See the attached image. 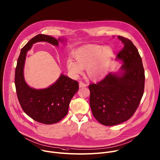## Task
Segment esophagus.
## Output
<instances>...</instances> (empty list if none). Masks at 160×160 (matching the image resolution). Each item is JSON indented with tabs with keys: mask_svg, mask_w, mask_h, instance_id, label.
<instances>
[{
	"mask_svg": "<svg viewBox=\"0 0 160 160\" xmlns=\"http://www.w3.org/2000/svg\"><path fill=\"white\" fill-rule=\"evenodd\" d=\"M87 86V84L82 82H80L79 83V87L80 88H82V87H86Z\"/></svg>",
	"mask_w": 160,
	"mask_h": 160,
	"instance_id": "esophagus-1",
	"label": "esophagus"
}]
</instances>
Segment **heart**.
<instances>
[{"label": "heart", "instance_id": "1", "mask_svg": "<svg viewBox=\"0 0 160 160\" xmlns=\"http://www.w3.org/2000/svg\"><path fill=\"white\" fill-rule=\"evenodd\" d=\"M113 54L114 50L109 45H85L73 53L75 61L67 60V69L73 77H77L83 73V68H87L88 77L92 81H98L106 75Z\"/></svg>", "mask_w": 160, "mask_h": 160}]
</instances>
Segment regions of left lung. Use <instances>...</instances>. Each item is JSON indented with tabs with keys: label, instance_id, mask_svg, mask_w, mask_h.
<instances>
[{
	"label": "left lung",
	"instance_id": "left-lung-1",
	"mask_svg": "<svg viewBox=\"0 0 160 160\" xmlns=\"http://www.w3.org/2000/svg\"><path fill=\"white\" fill-rule=\"evenodd\" d=\"M124 48L116 60L122 62L118 72L88 86L90 106L95 118L106 126L122 123L138 108L144 94L145 75L142 59L131 40L118 36Z\"/></svg>",
	"mask_w": 160,
	"mask_h": 160
}]
</instances>
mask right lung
Instances as JSON below:
<instances>
[{
    "label": "right lung",
    "mask_w": 160,
    "mask_h": 160,
    "mask_svg": "<svg viewBox=\"0 0 160 160\" xmlns=\"http://www.w3.org/2000/svg\"><path fill=\"white\" fill-rule=\"evenodd\" d=\"M66 38L38 34L32 38L21 50L15 70V86L19 104L27 115L43 123L53 124L62 120L68 113L70 102L78 90V83L63 74L49 87L37 89L30 87L24 77L27 54L35 43L46 42L58 47Z\"/></svg>",
    "instance_id": "1"
}]
</instances>
